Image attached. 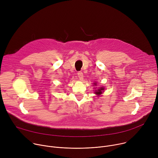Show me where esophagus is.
I'll return each mask as SVG.
<instances>
[{
    "instance_id": "obj_1",
    "label": "esophagus",
    "mask_w": 158,
    "mask_h": 158,
    "mask_svg": "<svg viewBox=\"0 0 158 158\" xmlns=\"http://www.w3.org/2000/svg\"><path fill=\"white\" fill-rule=\"evenodd\" d=\"M77 76H78V77H79L80 80H82L83 79V73H82V72H81V71L78 72Z\"/></svg>"
}]
</instances>
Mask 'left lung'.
Here are the masks:
<instances>
[{"mask_svg":"<svg viewBox=\"0 0 158 158\" xmlns=\"http://www.w3.org/2000/svg\"><path fill=\"white\" fill-rule=\"evenodd\" d=\"M94 84L95 85H96V83L95 82V83H94ZM104 87H100L99 89H98L97 90H95V92H94V93L96 94V95H98V96H100L103 92H104Z\"/></svg>","mask_w":158,"mask_h":158,"instance_id":"8db88e82","label":"left lung"}]
</instances>
